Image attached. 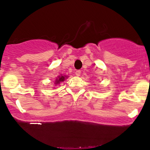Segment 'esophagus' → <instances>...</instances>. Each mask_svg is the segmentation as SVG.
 <instances>
[{"mask_svg": "<svg viewBox=\"0 0 150 150\" xmlns=\"http://www.w3.org/2000/svg\"><path fill=\"white\" fill-rule=\"evenodd\" d=\"M80 74H81V71H79V70H78V71H76V75L77 76H80Z\"/></svg>", "mask_w": 150, "mask_h": 150, "instance_id": "obj_1", "label": "esophagus"}]
</instances>
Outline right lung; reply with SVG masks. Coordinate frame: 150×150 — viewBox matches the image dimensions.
Returning <instances> with one entry per match:
<instances>
[{"mask_svg":"<svg viewBox=\"0 0 150 150\" xmlns=\"http://www.w3.org/2000/svg\"><path fill=\"white\" fill-rule=\"evenodd\" d=\"M64 80V76H59V79H56V84H58V83H59L60 82H62Z\"/></svg>","mask_w":150,"mask_h":150,"instance_id":"right-lung-1","label":"right lung"}]
</instances>
